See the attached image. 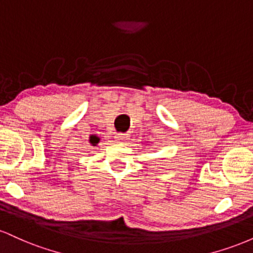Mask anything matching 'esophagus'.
<instances>
[{
  "mask_svg": "<svg viewBox=\"0 0 253 253\" xmlns=\"http://www.w3.org/2000/svg\"><path fill=\"white\" fill-rule=\"evenodd\" d=\"M127 139H128V135L123 134V133H118V134L115 135V140H117L118 143H125Z\"/></svg>",
  "mask_w": 253,
  "mask_h": 253,
  "instance_id": "1",
  "label": "esophagus"
}]
</instances>
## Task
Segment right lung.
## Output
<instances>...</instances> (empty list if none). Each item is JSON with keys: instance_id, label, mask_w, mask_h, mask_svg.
Returning a JSON list of instances; mask_svg holds the SVG:
<instances>
[{"instance_id": "1", "label": "right lung", "mask_w": 253, "mask_h": 253, "mask_svg": "<svg viewBox=\"0 0 253 253\" xmlns=\"http://www.w3.org/2000/svg\"><path fill=\"white\" fill-rule=\"evenodd\" d=\"M90 143L94 145V146H96V144L98 143V138H96V136H91V138H90Z\"/></svg>"}]
</instances>
